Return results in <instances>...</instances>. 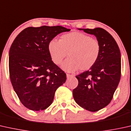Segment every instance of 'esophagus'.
Here are the masks:
<instances>
[{"mask_svg":"<svg viewBox=\"0 0 131 131\" xmlns=\"http://www.w3.org/2000/svg\"><path fill=\"white\" fill-rule=\"evenodd\" d=\"M66 76H67V79H69L70 77H73L74 75L73 74H66Z\"/></svg>","mask_w":131,"mask_h":131,"instance_id":"1","label":"esophagus"}]
</instances>
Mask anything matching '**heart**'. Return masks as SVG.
I'll list each match as a JSON object with an SVG mask.
<instances>
[{
    "label": "heart",
    "instance_id": "b5f03b06",
    "mask_svg": "<svg viewBox=\"0 0 131 131\" xmlns=\"http://www.w3.org/2000/svg\"><path fill=\"white\" fill-rule=\"evenodd\" d=\"M48 48L52 61L57 65L61 63L68 53L69 57L61 66L67 72L90 69L97 61L100 53V45L97 39L79 32L64 34L59 41L52 39Z\"/></svg>",
    "mask_w": 131,
    "mask_h": 131
}]
</instances>
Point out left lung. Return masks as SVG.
I'll return each instance as SVG.
<instances>
[{
  "label": "left lung",
  "instance_id": "8db88e82",
  "mask_svg": "<svg viewBox=\"0 0 131 131\" xmlns=\"http://www.w3.org/2000/svg\"><path fill=\"white\" fill-rule=\"evenodd\" d=\"M94 35L100 45L99 57L88 71L77 75L79 84L73 91L75 102L90 112L103 109L111 102L121 79V58L112 36L101 28L79 29Z\"/></svg>",
  "mask_w": 131,
  "mask_h": 131
}]
</instances>
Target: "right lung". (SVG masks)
<instances>
[{"label":"right lung","instance_id":"1","mask_svg":"<svg viewBox=\"0 0 131 131\" xmlns=\"http://www.w3.org/2000/svg\"><path fill=\"white\" fill-rule=\"evenodd\" d=\"M70 31L61 26L28 27L18 34L11 45L10 81L21 103L28 109H47L52 103L57 89L66 82V73L52 61L48 47L55 37Z\"/></svg>","mask_w":131,"mask_h":131}]
</instances>
